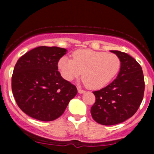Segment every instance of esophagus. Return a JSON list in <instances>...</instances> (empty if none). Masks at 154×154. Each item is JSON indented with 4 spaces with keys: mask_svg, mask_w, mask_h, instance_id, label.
<instances>
[{
    "mask_svg": "<svg viewBox=\"0 0 154 154\" xmlns=\"http://www.w3.org/2000/svg\"><path fill=\"white\" fill-rule=\"evenodd\" d=\"M77 91H78V93H80V94H83V93L85 92L84 90L82 89L80 87H77Z\"/></svg>",
    "mask_w": 154,
    "mask_h": 154,
    "instance_id": "esophagus-1",
    "label": "esophagus"
}]
</instances>
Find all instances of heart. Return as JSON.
<instances>
[{
  "instance_id": "heart-1",
  "label": "heart",
  "mask_w": 154,
  "mask_h": 154,
  "mask_svg": "<svg viewBox=\"0 0 154 154\" xmlns=\"http://www.w3.org/2000/svg\"><path fill=\"white\" fill-rule=\"evenodd\" d=\"M121 62L113 54L80 50L73 54V60L63 57L59 60L58 68L64 79L71 81L82 77L88 88L97 89L105 86L117 74Z\"/></svg>"
}]
</instances>
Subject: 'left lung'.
<instances>
[{"mask_svg":"<svg viewBox=\"0 0 154 154\" xmlns=\"http://www.w3.org/2000/svg\"><path fill=\"white\" fill-rule=\"evenodd\" d=\"M121 62L120 71L110 84L93 91L95 103L91 108L93 119L102 125L120 124L133 116L142 101L143 71L134 58L119 51H110Z\"/></svg>","mask_w":154,"mask_h":154,"instance_id":"left-lung-1","label":"left lung"}]
</instances>
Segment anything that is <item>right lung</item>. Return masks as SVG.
I'll return each instance as SVG.
<instances>
[{
    "label": "right lung",
    "mask_w": 154,
    "mask_h": 154,
    "mask_svg": "<svg viewBox=\"0 0 154 154\" xmlns=\"http://www.w3.org/2000/svg\"><path fill=\"white\" fill-rule=\"evenodd\" d=\"M65 48L40 46L17 61L12 77V91L24 113L42 122H51L63 114L77 89L58 71V62Z\"/></svg>",
    "instance_id": "1"
}]
</instances>
